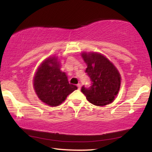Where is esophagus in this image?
Masks as SVG:
<instances>
[{"mask_svg":"<svg viewBox=\"0 0 152 152\" xmlns=\"http://www.w3.org/2000/svg\"><path fill=\"white\" fill-rule=\"evenodd\" d=\"M77 86L78 90H80V87H81V84H78L77 85Z\"/></svg>","mask_w":152,"mask_h":152,"instance_id":"1","label":"esophagus"}]
</instances>
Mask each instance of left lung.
I'll return each instance as SVG.
<instances>
[{
	"instance_id": "8db88e82",
	"label": "left lung",
	"mask_w": 152,
	"mask_h": 152,
	"mask_svg": "<svg viewBox=\"0 0 152 152\" xmlns=\"http://www.w3.org/2000/svg\"><path fill=\"white\" fill-rule=\"evenodd\" d=\"M87 64L85 70L91 81V86H83L81 91L87 100L95 106L102 107L111 103L120 86V76L115 66L104 56L97 53H84Z\"/></svg>"
}]
</instances>
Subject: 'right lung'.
Instances as JSON below:
<instances>
[{"mask_svg":"<svg viewBox=\"0 0 152 152\" xmlns=\"http://www.w3.org/2000/svg\"><path fill=\"white\" fill-rule=\"evenodd\" d=\"M34 90L43 102L56 107L77 87L69 84L67 76L59 68L56 58H49L41 64L34 80Z\"/></svg>","mask_w":152,"mask_h":152,"instance_id":"right-lung-1","label":"right lung"}]
</instances>
